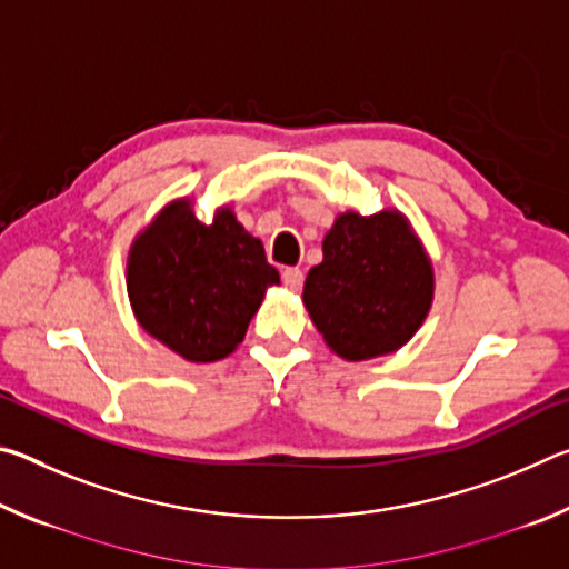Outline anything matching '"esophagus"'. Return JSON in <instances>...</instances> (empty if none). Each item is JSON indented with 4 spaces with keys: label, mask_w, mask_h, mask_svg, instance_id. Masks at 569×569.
Here are the masks:
<instances>
[{
    "label": "esophagus",
    "mask_w": 569,
    "mask_h": 569,
    "mask_svg": "<svg viewBox=\"0 0 569 569\" xmlns=\"http://www.w3.org/2000/svg\"><path fill=\"white\" fill-rule=\"evenodd\" d=\"M283 283L291 288V291H301V286H303V271H301V268H286V271H283Z\"/></svg>",
    "instance_id": "obj_1"
}]
</instances>
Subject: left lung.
Masks as SVG:
<instances>
[{
    "mask_svg": "<svg viewBox=\"0 0 569 569\" xmlns=\"http://www.w3.org/2000/svg\"><path fill=\"white\" fill-rule=\"evenodd\" d=\"M435 268L399 210H349L323 238V261L303 283V303L326 346L346 361L401 349L427 319Z\"/></svg>",
    "mask_w": 569,
    "mask_h": 569,
    "instance_id": "obj_1",
    "label": "left lung"
}]
</instances>
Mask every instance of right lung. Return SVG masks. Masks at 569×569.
<instances>
[{"label":"right lung","mask_w":569,"mask_h":569,"mask_svg":"<svg viewBox=\"0 0 569 569\" xmlns=\"http://www.w3.org/2000/svg\"><path fill=\"white\" fill-rule=\"evenodd\" d=\"M263 243L220 208L200 223L190 200H176L134 238L128 256V296L134 319L160 343L196 363L236 351L278 286Z\"/></svg>","instance_id":"add662e5"}]
</instances>
